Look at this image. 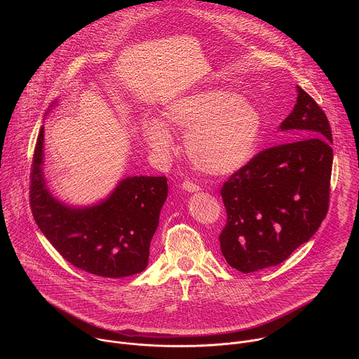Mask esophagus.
Listing matches in <instances>:
<instances>
[{"label": "esophagus", "mask_w": 359, "mask_h": 359, "mask_svg": "<svg viewBox=\"0 0 359 359\" xmlns=\"http://www.w3.org/2000/svg\"><path fill=\"white\" fill-rule=\"evenodd\" d=\"M182 189L183 190H186V191H198L200 190V186L198 184H196L194 182H190V180H184L183 183H182Z\"/></svg>", "instance_id": "34e87169"}]
</instances>
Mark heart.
<instances>
[{
    "mask_svg": "<svg viewBox=\"0 0 359 359\" xmlns=\"http://www.w3.org/2000/svg\"><path fill=\"white\" fill-rule=\"evenodd\" d=\"M163 120L147 118L143 133L147 144L161 155L173 147L168 124L186 132V149L193 163L210 175H229L254 156L262 133V115L252 104L223 88L189 92L163 111Z\"/></svg>",
    "mask_w": 359,
    "mask_h": 359,
    "instance_id": "1",
    "label": "heart"
}]
</instances>
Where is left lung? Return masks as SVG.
<instances>
[{"instance_id":"8db88e82","label":"left lung","mask_w":359,"mask_h":359,"mask_svg":"<svg viewBox=\"0 0 359 359\" xmlns=\"http://www.w3.org/2000/svg\"><path fill=\"white\" fill-rule=\"evenodd\" d=\"M297 104L280 125L294 139L259 151L223 184L227 222L219 240L241 273L285 262L327 216L332 133L325 112L297 86Z\"/></svg>"}]
</instances>
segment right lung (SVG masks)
<instances>
[{
  "instance_id": "obj_1",
  "label": "right lung",
  "mask_w": 359,
  "mask_h": 359,
  "mask_svg": "<svg viewBox=\"0 0 359 359\" xmlns=\"http://www.w3.org/2000/svg\"><path fill=\"white\" fill-rule=\"evenodd\" d=\"M42 147L43 126L32 156L29 206L48 241L68 263L93 276L122 278L143 271L168 197L166 176L126 177L105 201L74 209L48 191Z\"/></svg>"
}]
</instances>
